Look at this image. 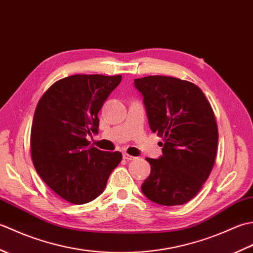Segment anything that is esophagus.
<instances>
[{
	"label": "esophagus",
	"instance_id": "esophagus-1",
	"mask_svg": "<svg viewBox=\"0 0 253 253\" xmlns=\"http://www.w3.org/2000/svg\"><path fill=\"white\" fill-rule=\"evenodd\" d=\"M123 158L125 159V160H127V161H131V160H135V159H136L135 157H131V155L127 154V153H124V154H123Z\"/></svg>",
	"mask_w": 253,
	"mask_h": 253
}]
</instances>
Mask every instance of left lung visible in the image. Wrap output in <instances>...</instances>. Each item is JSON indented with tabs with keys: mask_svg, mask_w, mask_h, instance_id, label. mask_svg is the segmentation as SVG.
Masks as SVG:
<instances>
[{
	"mask_svg": "<svg viewBox=\"0 0 253 253\" xmlns=\"http://www.w3.org/2000/svg\"><path fill=\"white\" fill-rule=\"evenodd\" d=\"M149 126L163 139V155L147 158L143 195L161 206H181L201 190L215 162L218 130L211 104L197 84L169 76L135 79Z\"/></svg>",
	"mask_w": 253,
	"mask_h": 253,
	"instance_id": "left-lung-1",
	"label": "left lung"
}]
</instances>
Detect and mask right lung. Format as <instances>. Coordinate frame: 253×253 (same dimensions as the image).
Masks as SVG:
<instances>
[{"mask_svg":"<svg viewBox=\"0 0 253 253\" xmlns=\"http://www.w3.org/2000/svg\"><path fill=\"white\" fill-rule=\"evenodd\" d=\"M121 75H73L57 80L38 102L30 133L37 173L58 196L74 204L92 201L123 159L101 151L87 135L98 132V113Z\"/></svg>","mask_w":253,"mask_h":253,"instance_id":"add662e5","label":"right lung"}]
</instances>
